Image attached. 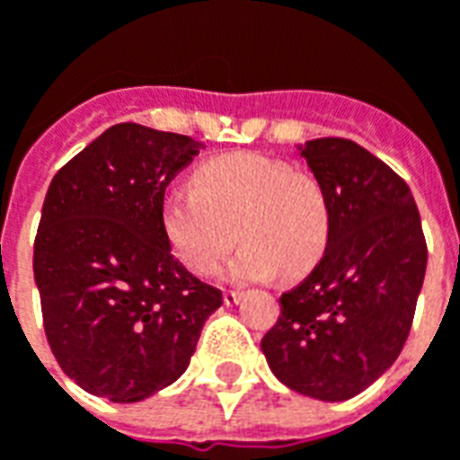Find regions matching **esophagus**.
Masks as SVG:
<instances>
[{"instance_id": "obj_1", "label": "esophagus", "mask_w": 460, "mask_h": 460, "mask_svg": "<svg viewBox=\"0 0 460 460\" xmlns=\"http://www.w3.org/2000/svg\"><path fill=\"white\" fill-rule=\"evenodd\" d=\"M241 300V290H224V303L226 305H236Z\"/></svg>"}]
</instances>
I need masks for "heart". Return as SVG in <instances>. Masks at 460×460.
Listing matches in <instances>:
<instances>
[{"mask_svg":"<svg viewBox=\"0 0 460 460\" xmlns=\"http://www.w3.org/2000/svg\"><path fill=\"white\" fill-rule=\"evenodd\" d=\"M160 221L172 253L199 276L219 266L236 236L243 239L224 270L231 280H269L279 270L288 279L303 276L320 261L330 234L318 181L259 152L201 162L194 190H167Z\"/></svg>","mask_w":460,"mask_h":460,"instance_id":"b5f03b06","label":"heart"}]
</instances>
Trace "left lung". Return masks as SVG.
<instances>
[{
  "mask_svg": "<svg viewBox=\"0 0 460 460\" xmlns=\"http://www.w3.org/2000/svg\"><path fill=\"white\" fill-rule=\"evenodd\" d=\"M298 152L328 199V246L308 279L280 296L261 349L293 392L345 402L385 375L409 338L424 231L406 181L357 142L320 137Z\"/></svg>",
  "mask_w": 460,
  "mask_h": 460,
  "instance_id": "1",
  "label": "left lung"
}]
</instances>
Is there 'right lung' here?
I'll use <instances>...</instances> for the list:
<instances>
[{"instance_id": "obj_1", "label": "right lung", "mask_w": 460, "mask_h": 460, "mask_svg": "<svg viewBox=\"0 0 460 460\" xmlns=\"http://www.w3.org/2000/svg\"><path fill=\"white\" fill-rule=\"evenodd\" d=\"M201 142L120 122L66 162L46 191L34 279L46 340L88 394L142 402L190 367L221 305L172 256L160 209Z\"/></svg>"}]
</instances>
